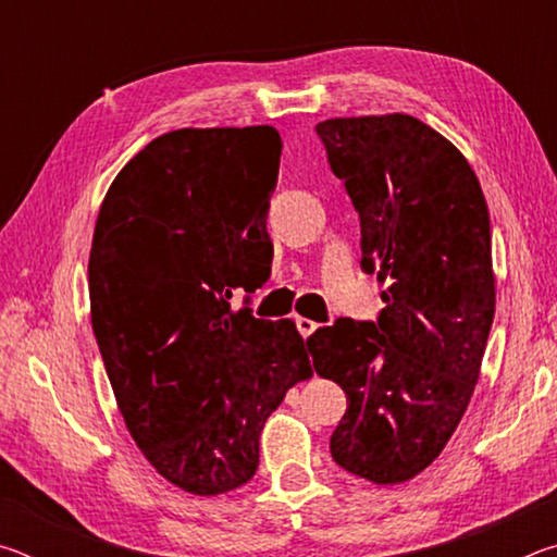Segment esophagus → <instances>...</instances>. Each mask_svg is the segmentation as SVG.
<instances>
[{
    "label": "esophagus",
    "instance_id": "obj_1",
    "mask_svg": "<svg viewBox=\"0 0 557 557\" xmlns=\"http://www.w3.org/2000/svg\"><path fill=\"white\" fill-rule=\"evenodd\" d=\"M295 324H297V329H299V334L305 336V338L312 336V334L317 332V326H319L317 322H312V319H307V317H297Z\"/></svg>",
    "mask_w": 557,
    "mask_h": 557
}]
</instances>
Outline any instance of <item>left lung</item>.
<instances>
[{
	"mask_svg": "<svg viewBox=\"0 0 557 557\" xmlns=\"http://www.w3.org/2000/svg\"><path fill=\"white\" fill-rule=\"evenodd\" d=\"M317 135L361 219V268L385 282L379 322L342 317L307 342L348 403L329 449L366 482L403 484L445 449L482 371L496 309L486 199L418 117H334Z\"/></svg>",
	"mask_w": 557,
	"mask_h": 557,
	"instance_id": "left-lung-1",
	"label": "left lung"
}]
</instances>
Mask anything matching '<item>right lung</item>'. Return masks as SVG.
I'll list each match as a JSON object with an SVG mask.
<instances>
[{
  "label": "right lung",
  "mask_w": 557,
  "mask_h": 557,
  "mask_svg": "<svg viewBox=\"0 0 557 557\" xmlns=\"http://www.w3.org/2000/svg\"><path fill=\"white\" fill-rule=\"evenodd\" d=\"M280 154L268 125L166 132L122 166L92 233L90 322L117 408L196 496L250 482L265 420L312 375L292 319L231 305L270 277Z\"/></svg>",
  "instance_id": "right-lung-1"
}]
</instances>
